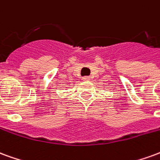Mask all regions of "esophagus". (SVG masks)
Wrapping results in <instances>:
<instances>
[{"mask_svg": "<svg viewBox=\"0 0 160 160\" xmlns=\"http://www.w3.org/2000/svg\"><path fill=\"white\" fill-rule=\"evenodd\" d=\"M82 80H90V77H89V76H85V77H83V78H82Z\"/></svg>", "mask_w": 160, "mask_h": 160, "instance_id": "obj_1", "label": "esophagus"}]
</instances>
